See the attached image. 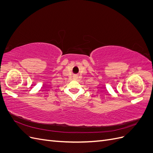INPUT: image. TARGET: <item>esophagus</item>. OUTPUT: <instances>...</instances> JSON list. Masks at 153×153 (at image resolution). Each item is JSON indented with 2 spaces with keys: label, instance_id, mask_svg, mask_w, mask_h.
<instances>
[{
  "label": "esophagus",
  "instance_id": "1",
  "mask_svg": "<svg viewBox=\"0 0 153 153\" xmlns=\"http://www.w3.org/2000/svg\"><path fill=\"white\" fill-rule=\"evenodd\" d=\"M75 78H76V77H75Z\"/></svg>",
  "mask_w": 153,
  "mask_h": 153
}]
</instances>
